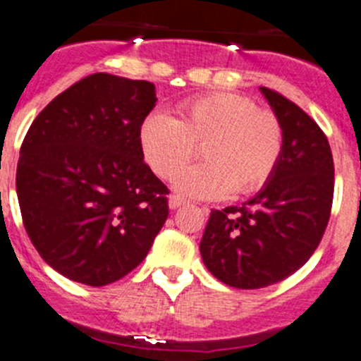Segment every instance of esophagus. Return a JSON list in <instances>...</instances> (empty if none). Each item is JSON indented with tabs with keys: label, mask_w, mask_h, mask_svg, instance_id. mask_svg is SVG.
<instances>
[{
	"label": "esophagus",
	"mask_w": 361,
	"mask_h": 361,
	"mask_svg": "<svg viewBox=\"0 0 361 361\" xmlns=\"http://www.w3.org/2000/svg\"><path fill=\"white\" fill-rule=\"evenodd\" d=\"M183 204H187V200H185V197L178 196V194H171V196H169V207H171V209H180Z\"/></svg>",
	"instance_id": "esophagus-1"
}]
</instances>
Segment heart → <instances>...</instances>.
Segmentation results:
<instances>
[{
    "label": "heart",
    "mask_w": 361,
    "mask_h": 361,
    "mask_svg": "<svg viewBox=\"0 0 361 361\" xmlns=\"http://www.w3.org/2000/svg\"><path fill=\"white\" fill-rule=\"evenodd\" d=\"M202 147L205 161L180 170ZM145 161L164 180L178 175L181 194L203 200L232 190L246 196L274 176L284 149V128L269 109L239 93H212L188 100L178 118L151 113L140 126Z\"/></svg>",
    "instance_id": "obj_1"
}]
</instances>
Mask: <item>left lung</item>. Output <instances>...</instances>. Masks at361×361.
Returning a JSON list of instances; mask_svg holds the SVG:
<instances>
[{
    "label": "left lung",
    "instance_id": "8db88e82",
    "mask_svg": "<svg viewBox=\"0 0 361 361\" xmlns=\"http://www.w3.org/2000/svg\"><path fill=\"white\" fill-rule=\"evenodd\" d=\"M284 128L274 176L243 207L212 210L201 239L210 274L239 290L284 281L322 241L333 207L334 164L318 124L290 99L261 87Z\"/></svg>",
    "mask_w": 361,
    "mask_h": 361
}]
</instances>
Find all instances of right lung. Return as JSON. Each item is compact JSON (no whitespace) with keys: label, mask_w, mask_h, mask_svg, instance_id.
<instances>
[{"label":"right lung","mask_w":361,"mask_h":361,"mask_svg":"<svg viewBox=\"0 0 361 361\" xmlns=\"http://www.w3.org/2000/svg\"><path fill=\"white\" fill-rule=\"evenodd\" d=\"M154 84L93 73L35 116L16 173L32 245L70 281L106 286L145 259L169 216V188L144 161L140 126Z\"/></svg>","instance_id":"add662e5"}]
</instances>
